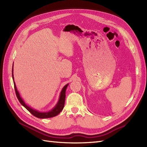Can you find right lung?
<instances>
[{
  "mask_svg": "<svg viewBox=\"0 0 147 147\" xmlns=\"http://www.w3.org/2000/svg\"><path fill=\"white\" fill-rule=\"evenodd\" d=\"M12 78H13V83H14V86H15V92L17 96V98L20 101L21 104L24 106V107L27 109L29 112L32 114L34 116L36 117L37 118H51V117H54L57 116L62 110H63L64 107V104H65V91L66 89L67 88L69 83L67 84L63 88L62 90L60 92V96H59V98L58 101H57V104L56 105L53 107L51 110L48 111V112H40V111H38L37 110H35L34 109H32V107H30V106H29L27 104H26V102L22 98L21 96H20V94L19 91L17 90V87L16 86L15 82L14 81V76H13V65L12 67Z\"/></svg>",
  "mask_w": 147,
  "mask_h": 147,
  "instance_id": "right-lung-1",
  "label": "right lung"
}]
</instances>
